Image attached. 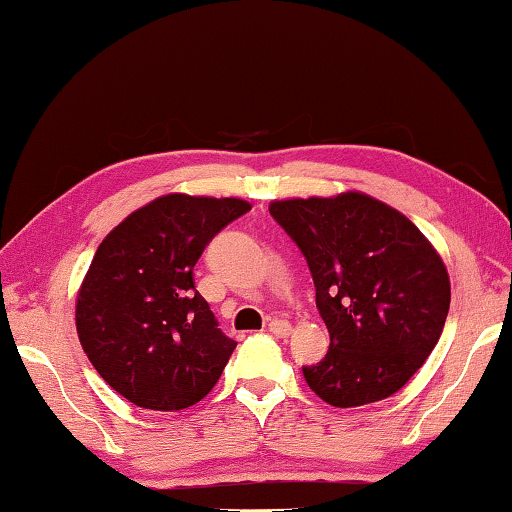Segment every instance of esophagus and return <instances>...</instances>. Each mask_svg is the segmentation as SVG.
Masks as SVG:
<instances>
[{
  "mask_svg": "<svg viewBox=\"0 0 512 512\" xmlns=\"http://www.w3.org/2000/svg\"><path fill=\"white\" fill-rule=\"evenodd\" d=\"M267 330H270V333L274 335V337H279V339H283V337H288L290 333H292V326L288 324V321H281V319H272L270 324H267Z\"/></svg>",
  "mask_w": 512,
  "mask_h": 512,
  "instance_id": "34e87169",
  "label": "esophagus"
}]
</instances>
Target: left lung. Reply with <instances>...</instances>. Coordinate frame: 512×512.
Here are the masks:
<instances>
[{"label": "left lung", "instance_id": "obj_1", "mask_svg": "<svg viewBox=\"0 0 512 512\" xmlns=\"http://www.w3.org/2000/svg\"><path fill=\"white\" fill-rule=\"evenodd\" d=\"M272 218L301 249L330 333L326 357L303 366L333 407H360L405 387L434 351L450 279L405 215L362 193L281 200Z\"/></svg>", "mask_w": 512, "mask_h": 512}]
</instances>
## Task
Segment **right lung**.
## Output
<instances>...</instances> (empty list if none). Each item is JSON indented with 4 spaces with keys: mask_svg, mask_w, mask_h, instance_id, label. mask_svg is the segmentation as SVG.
I'll use <instances>...</instances> for the list:
<instances>
[{
    "mask_svg": "<svg viewBox=\"0 0 512 512\" xmlns=\"http://www.w3.org/2000/svg\"><path fill=\"white\" fill-rule=\"evenodd\" d=\"M251 206L236 197H157L107 233L76 303L89 362L110 387L143 409L200 402L238 342L195 290L204 247Z\"/></svg>",
    "mask_w": 512,
    "mask_h": 512,
    "instance_id": "add662e5",
    "label": "right lung"
}]
</instances>
